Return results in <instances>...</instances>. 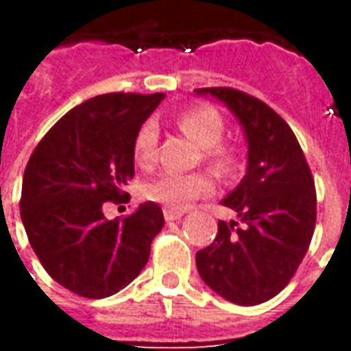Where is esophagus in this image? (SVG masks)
<instances>
[{
  "label": "esophagus",
  "instance_id": "1",
  "mask_svg": "<svg viewBox=\"0 0 351 351\" xmlns=\"http://www.w3.org/2000/svg\"><path fill=\"white\" fill-rule=\"evenodd\" d=\"M182 214H184L182 208H163V216H165V220L167 221L178 220Z\"/></svg>",
  "mask_w": 351,
  "mask_h": 351
}]
</instances>
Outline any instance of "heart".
Instances as JSON below:
<instances>
[{
  "instance_id": "1",
  "label": "heart",
  "mask_w": 351,
  "mask_h": 351,
  "mask_svg": "<svg viewBox=\"0 0 351 351\" xmlns=\"http://www.w3.org/2000/svg\"><path fill=\"white\" fill-rule=\"evenodd\" d=\"M176 123L195 145L203 148V158L214 171H218L220 175H228L237 167L239 150L229 143H221L226 123L218 110L206 105L190 107L176 116ZM133 158L141 167L146 169L154 165L158 158V128L154 122L141 125L137 137L133 141ZM213 190V178L206 173H163L143 184L141 195L146 201L160 203L167 208H182L191 201L208 195Z\"/></svg>"
}]
</instances>
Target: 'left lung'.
I'll return each mask as SVG.
<instances>
[{"label":"left lung","instance_id":"left-lung-1","mask_svg":"<svg viewBox=\"0 0 351 351\" xmlns=\"http://www.w3.org/2000/svg\"><path fill=\"white\" fill-rule=\"evenodd\" d=\"M228 105L243 123L248 169L221 201L239 221H218L213 244L195 263L206 286L235 304L278 295L308 252L316 228V186L301 145L267 103L235 88H197Z\"/></svg>","mask_w":351,"mask_h":351}]
</instances>
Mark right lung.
Wrapping results in <instances>:
<instances>
[{
  "mask_svg": "<svg viewBox=\"0 0 351 351\" xmlns=\"http://www.w3.org/2000/svg\"><path fill=\"white\" fill-rule=\"evenodd\" d=\"M163 93L95 95L62 116L35 146L22 180L20 216L45 271L86 299L118 293L145 269L163 228L152 201L107 220L105 203H128L133 141Z\"/></svg>",
  "mask_w": 351,
  "mask_h": 351,
  "instance_id": "1",
  "label": "right lung"
}]
</instances>
